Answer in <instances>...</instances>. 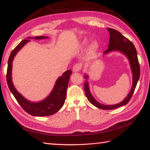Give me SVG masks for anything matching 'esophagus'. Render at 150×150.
<instances>
[{"label": "esophagus", "mask_w": 150, "mask_h": 150, "mask_svg": "<svg viewBox=\"0 0 150 150\" xmlns=\"http://www.w3.org/2000/svg\"><path fill=\"white\" fill-rule=\"evenodd\" d=\"M81 67H82V65L80 63H77V64H75L73 65V72H79V71L81 70Z\"/></svg>", "instance_id": "34e87169"}]
</instances>
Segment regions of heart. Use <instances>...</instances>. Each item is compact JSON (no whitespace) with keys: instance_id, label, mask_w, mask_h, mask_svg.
<instances>
[{"instance_id":"obj_1","label":"heart","mask_w":150,"mask_h":150,"mask_svg":"<svg viewBox=\"0 0 150 150\" xmlns=\"http://www.w3.org/2000/svg\"><path fill=\"white\" fill-rule=\"evenodd\" d=\"M87 40H84V41H83V44H84L85 45H87ZM98 48V44L96 42H93L92 44H91V47H90V52L91 53H92V54H93V53H95L96 50H97Z\"/></svg>"}]
</instances>
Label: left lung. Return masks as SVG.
<instances>
[{
	"instance_id": "left-lung-1",
	"label": "left lung",
	"mask_w": 150,
	"mask_h": 150,
	"mask_svg": "<svg viewBox=\"0 0 150 150\" xmlns=\"http://www.w3.org/2000/svg\"><path fill=\"white\" fill-rule=\"evenodd\" d=\"M107 30H108L109 34H110V40H109L108 50H106L104 52V54H107L108 53L113 52V51H118V52L122 53L123 54L126 55L129 60V62H130L132 72V87L128 96L124 98L122 102L113 105H105L96 100L90 92L89 86H88L87 81H86L84 83V90L87 99L94 106H96L98 108L103 109V110H112V109L117 108L126 105L130 101L136 88L137 83L139 80V75H140V67H139L136 50L133 43L130 42L128 38H126V37H124L120 32L117 31V30L109 28H108ZM84 77L86 79H87L88 76L85 75Z\"/></svg>"
}]
</instances>
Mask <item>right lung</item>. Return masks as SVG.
Returning <instances> with one entry per match:
<instances>
[{
    "label": "right lung",
    "instance_id": "obj_1",
    "mask_svg": "<svg viewBox=\"0 0 150 150\" xmlns=\"http://www.w3.org/2000/svg\"><path fill=\"white\" fill-rule=\"evenodd\" d=\"M48 37L45 36H36L34 38L35 40L45 39ZM31 38L28 37L27 39L22 40L17 46L12 50L8 62V68H7L6 73V80L7 84L11 93L13 94L14 96L16 98L17 102L22 106V108L32 116H45L52 115L59 110L64 105L66 92L68 86V83L70 78V75L72 73L71 70L66 71L63 73L62 76H61L57 79L55 83L54 88L50 95L47 96L44 100L38 103H32L26 99L21 94H20L15 88L12 81V62L15 57V55L24 46V45L30 42L28 39Z\"/></svg>",
    "mask_w": 150,
    "mask_h": 150
}]
</instances>
